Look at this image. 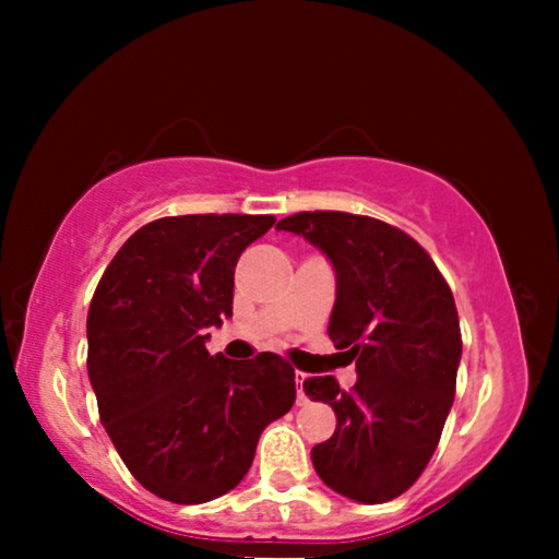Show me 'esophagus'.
I'll use <instances>...</instances> for the list:
<instances>
[{
	"mask_svg": "<svg viewBox=\"0 0 559 559\" xmlns=\"http://www.w3.org/2000/svg\"><path fill=\"white\" fill-rule=\"evenodd\" d=\"M306 372H296V384H298V406H306L308 404V396H306V392H302V382H306Z\"/></svg>",
	"mask_w": 559,
	"mask_h": 559,
	"instance_id": "34e87169",
	"label": "esophagus"
}]
</instances>
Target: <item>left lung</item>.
Segmentation results:
<instances>
[{
  "instance_id": "obj_1",
  "label": "left lung",
  "mask_w": 559,
  "mask_h": 559,
  "mask_svg": "<svg viewBox=\"0 0 559 559\" xmlns=\"http://www.w3.org/2000/svg\"><path fill=\"white\" fill-rule=\"evenodd\" d=\"M276 229L302 236L333 263L328 335L357 372L349 392L330 374L302 382L337 416L310 459L335 493L386 503L427 468L456 394L461 328L451 288L409 234L372 216L300 212Z\"/></svg>"
}]
</instances>
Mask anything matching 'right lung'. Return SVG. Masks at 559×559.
Segmentation results:
<instances>
[{"label":"right lung","mask_w":559,"mask_h":559,"mask_svg":"<svg viewBox=\"0 0 559 559\" xmlns=\"http://www.w3.org/2000/svg\"><path fill=\"white\" fill-rule=\"evenodd\" d=\"M273 216L187 214L138 229L88 308V377L100 421L150 493L214 500L249 473L261 431L296 402V372L261 353L210 355L206 328L231 318L234 269Z\"/></svg>","instance_id":"add662e5"}]
</instances>
